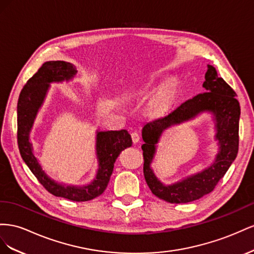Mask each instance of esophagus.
I'll return each instance as SVG.
<instances>
[{"label": "esophagus", "instance_id": "34e87169", "mask_svg": "<svg viewBox=\"0 0 254 254\" xmlns=\"http://www.w3.org/2000/svg\"><path fill=\"white\" fill-rule=\"evenodd\" d=\"M139 139H140V137H139L138 133L133 132V133H132V140H133V142H134V143H137V142L139 141Z\"/></svg>", "mask_w": 254, "mask_h": 254}]
</instances>
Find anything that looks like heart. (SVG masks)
<instances>
[{
	"mask_svg": "<svg viewBox=\"0 0 254 254\" xmlns=\"http://www.w3.org/2000/svg\"><path fill=\"white\" fill-rule=\"evenodd\" d=\"M175 97V86L171 83H165L148 100L149 111L154 114L165 112L172 103Z\"/></svg>",
	"mask_w": 254,
	"mask_h": 254,
	"instance_id": "b5f03b06",
	"label": "heart"
}]
</instances>
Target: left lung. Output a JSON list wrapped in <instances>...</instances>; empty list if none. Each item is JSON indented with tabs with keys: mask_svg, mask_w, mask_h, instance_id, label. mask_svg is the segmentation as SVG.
<instances>
[{
	"mask_svg": "<svg viewBox=\"0 0 254 254\" xmlns=\"http://www.w3.org/2000/svg\"><path fill=\"white\" fill-rule=\"evenodd\" d=\"M203 88L205 92L185 101L164 117L148 122L142 128L144 179L152 193L169 203H187L213 191L237 155L241 106L235 98V91L218 76L211 64H207ZM203 112H209L213 116L215 125V140L219 152L214 162L194 175L172 185H164L150 167L163 131L173 125L190 121Z\"/></svg>",
	"mask_w": 254,
	"mask_h": 254,
	"instance_id": "1",
	"label": "left lung"
}]
</instances>
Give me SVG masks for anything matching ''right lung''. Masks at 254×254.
<instances>
[{
	"label": "right lung",
	"mask_w": 254,
	"mask_h": 254,
	"mask_svg": "<svg viewBox=\"0 0 254 254\" xmlns=\"http://www.w3.org/2000/svg\"><path fill=\"white\" fill-rule=\"evenodd\" d=\"M77 73L72 64L63 61L46 62L28 79L21 90L18 101V146L24 163L46 190L56 197L84 202L102 194L110 182L116 159L121 151L132 146L131 135L127 129L100 131L96 135V154L98 170L90 183L77 186L55 181L42 169L35 156L30 134L41 106L45 103L51 83L70 82Z\"/></svg>",
	"instance_id": "obj_1"
}]
</instances>
